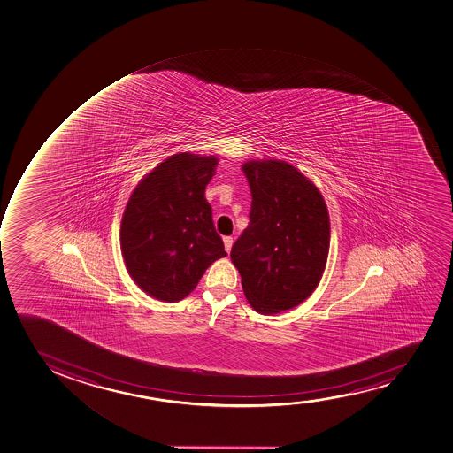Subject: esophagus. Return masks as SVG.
<instances>
[{
    "label": "esophagus",
    "mask_w": 453,
    "mask_h": 453,
    "mask_svg": "<svg viewBox=\"0 0 453 453\" xmlns=\"http://www.w3.org/2000/svg\"><path fill=\"white\" fill-rule=\"evenodd\" d=\"M223 242L224 250H226L227 253H230V250H232V244H234V238H232V236H224Z\"/></svg>",
    "instance_id": "1"
}]
</instances>
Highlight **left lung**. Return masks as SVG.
Listing matches in <instances>:
<instances>
[{"label":"left lung","instance_id":"left-lung-1","mask_svg":"<svg viewBox=\"0 0 453 453\" xmlns=\"http://www.w3.org/2000/svg\"><path fill=\"white\" fill-rule=\"evenodd\" d=\"M249 227L232 247L249 304L260 315L289 311L315 292L330 250V215L311 179L281 159L242 164Z\"/></svg>","mask_w":453,"mask_h":453}]
</instances>
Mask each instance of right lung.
Instances as JSON below:
<instances>
[{
	"mask_svg": "<svg viewBox=\"0 0 453 453\" xmlns=\"http://www.w3.org/2000/svg\"><path fill=\"white\" fill-rule=\"evenodd\" d=\"M219 157L174 153L142 176L120 224L127 274L149 296L178 303L227 253L212 221L204 189Z\"/></svg>",
	"mask_w": 453,
	"mask_h": 453,
	"instance_id": "add662e5",
	"label": "right lung"
}]
</instances>
